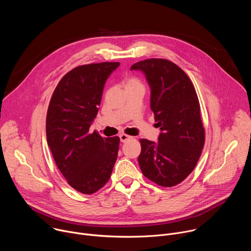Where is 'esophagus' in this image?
I'll use <instances>...</instances> for the list:
<instances>
[{"instance_id": "34e87169", "label": "esophagus", "mask_w": 251, "mask_h": 251, "mask_svg": "<svg viewBox=\"0 0 251 251\" xmlns=\"http://www.w3.org/2000/svg\"><path fill=\"white\" fill-rule=\"evenodd\" d=\"M119 138H120V141H121L122 143H125L126 141H128V140L131 139L132 137H131V136H128V135H126V134H120Z\"/></svg>"}]
</instances>
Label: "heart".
Returning <instances> with one entry per match:
<instances>
[{"mask_svg":"<svg viewBox=\"0 0 251 251\" xmlns=\"http://www.w3.org/2000/svg\"><path fill=\"white\" fill-rule=\"evenodd\" d=\"M136 84H140L139 80H137L136 78H129L126 80V86L128 85H136Z\"/></svg>","mask_w":251,"mask_h":251,"instance_id":"1","label":"heart"}]
</instances>
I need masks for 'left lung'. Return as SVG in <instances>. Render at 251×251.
<instances>
[{"instance_id": "8db88e82", "label": "left lung", "mask_w": 251, "mask_h": 251, "mask_svg": "<svg viewBox=\"0 0 251 251\" xmlns=\"http://www.w3.org/2000/svg\"><path fill=\"white\" fill-rule=\"evenodd\" d=\"M130 69L144 74L151 90V110L161 131L157 142L140 140L139 166L157 185L176 186L193 172L204 144L196 89L185 71L167 59H145Z\"/></svg>"}]
</instances>
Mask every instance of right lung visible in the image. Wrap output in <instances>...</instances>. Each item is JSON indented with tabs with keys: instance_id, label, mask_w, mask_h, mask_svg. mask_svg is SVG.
<instances>
[{
	"instance_id": "right-lung-1",
	"label": "right lung",
	"mask_w": 251,
	"mask_h": 251,
	"mask_svg": "<svg viewBox=\"0 0 251 251\" xmlns=\"http://www.w3.org/2000/svg\"><path fill=\"white\" fill-rule=\"evenodd\" d=\"M119 65L101 62L70 70L57 84L48 109L47 139L55 164L67 183L85 195L108 182L117 160L119 137L103 138L88 130L106 80Z\"/></svg>"
}]
</instances>
